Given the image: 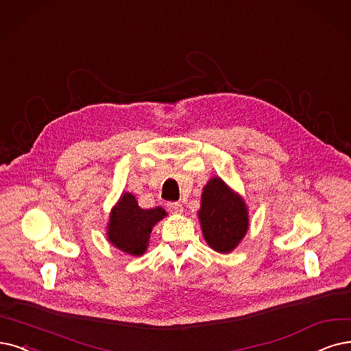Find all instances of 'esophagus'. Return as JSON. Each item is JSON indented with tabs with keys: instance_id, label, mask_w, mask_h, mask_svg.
Returning a JSON list of instances; mask_svg holds the SVG:
<instances>
[{
	"instance_id": "1",
	"label": "esophagus",
	"mask_w": 351,
	"mask_h": 351,
	"mask_svg": "<svg viewBox=\"0 0 351 351\" xmlns=\"http://www.w3.org/2000/svg\"><path fill=\"white\" fill-rule=\"evenodd\" d=\"M167 211L172 214H182L184 213V206L179 202H169L167 204Z\"/></svg>"
}]
</instances>
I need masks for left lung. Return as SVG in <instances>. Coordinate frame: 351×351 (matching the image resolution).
Here are the masks:
<instances>
[{
	"label": "left lung",
	"mask_w": 351,
	"mask_h": 351,
	"mask_svg": "<svg viewBox=\"0 0 351 351\" xmlns=\"http://www.w3.org/2000/svg\"><path fill=\"white\" fill-rule=\"evenodd\" d=\"M198 218L205 241L218 253L234 250L249 230V213L243 198L217 176L202 189Z\"/></svg>",
	"instance_id": "obj_1"
}]
</instances>
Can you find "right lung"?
<instances>
[{
    "label": "right lung",
    "instance_id": "add662e5",
    "mask_svg": "<svg viewBox=\"0 0 351 351\" xmlns=\"http://www.w3.org/2000/svg\"><path fill=\"white\" fill-rule=\"evenodd\" d=\"M166 215L162 206L140 208L133 193L125 192L111 210L107 226L108 241L127 254L141 256L147 249L153 227Z\"/></svg>",
    "mask_w": 351,
    "mask_h": 351
}]
</instances>
